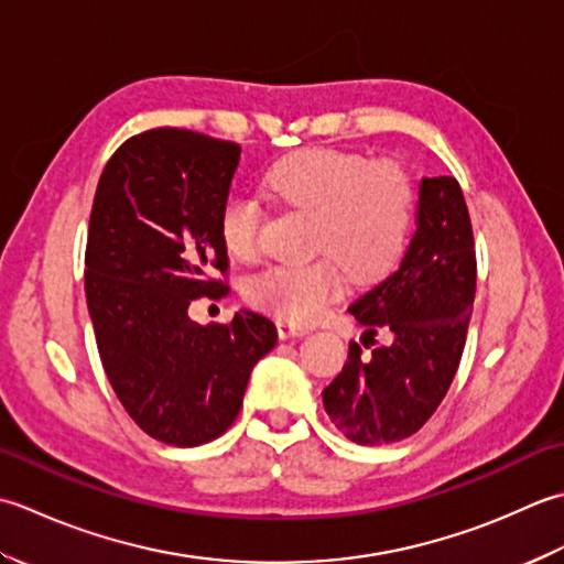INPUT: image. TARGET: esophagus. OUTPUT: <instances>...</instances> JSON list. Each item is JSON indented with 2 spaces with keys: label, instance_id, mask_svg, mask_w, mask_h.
I'll return each instance as SVG.
<instances>
[{
  "label": "esophagus",
  "instance_id": "34e87169",
  "mask_svg": "<svg viewBox=\"0 0 564 564\" xmlns=\"http://www.w3.org/2000/svg\"><path fill=\"white\" fill-rule=\"evenodd\" d=\"M278 333H280V338H282V340H286V338H299V336H304L306 328H304V326H299V324H294V321L278 318Z\"/></svg>",
  "mask_w": 564,
  "mask_h": 564
}]
</instances>
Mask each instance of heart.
Returning <instances> with one entry per match:
<instances>
[{"mask_svg":"<svg viewBox=\"0 0 564 564\" xmlns=\"http://www.w3.org/2000/svg\"><path fill=\"white\" fill-rule=\"evenodd\" d=\"M268 189L292 206L316 214V262H280L248 282V299L280 318L308 324L343 292V270L372 280L394 265L413 224V185L392 163L370 165L362 155L312 148L274 163ZM262 209L258 199L234 197L218 216L224 248L238 260L260 250Z\"/></svg>","mask_w":564,"mask_h":564,"instance_id":"obj_1","label":"heart"}]
</instances>
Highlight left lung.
<instances>
[{
    "label": "left lung",
    "instance_id": "left-lung-1",
    "mask_svg": "<svg viewBox=\"0 0 564 564\" xmlns=\"http://www.w3.org/2000/svg\"><path fill=\"white\" fill-rule=\"evenodd\" d=\"M477 284L475 238L455 177H423L416 231L399 268L348 306L372 338L392 346L362 355L350 343L343 372L324 389L336 429L360 445L409 438L438 409L463 358Z\"/></svg>",
    "mask_w": 564,
    "mask_h": 564
}]
</instances>
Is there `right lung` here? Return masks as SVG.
<instances>
[{"label":"right lung","instance_id":"obj_1","mask_svg":"<svg viewBox=\"0 0 564 564\" xmlns=\"http://www.w3.org/2000/svg\"><path fill=\"white\" fill-rule=\"evenodd\" d=\"M238 160L236 143L204 133L145 131L111 155L91 204L85 294L99 358L129 416L167 445L218 438L278 346L250 308L228 326L189 318L194 299L226 292L218 216Z\"/></svg>","mask_w":564,"mask_h":564}]
</instances>
